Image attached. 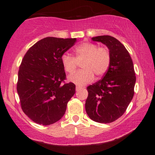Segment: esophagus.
Wrapping results in <instances>:
<instances>
[{"label": "esophagus", "instance_id": "1", "mask_svg": "<svg viewBox=\"0 0 155 155\" xmlns=\"http://www.w3.org/2000/svg\"><path fill=\"white\" fill-rule=\"evenodd\" d=\"M82 88H83L82 87H80V86H76V91H78V90H81V89H82Z\"/></svg>", "mask_w": 155, "mask_h": 155}]
</instances>
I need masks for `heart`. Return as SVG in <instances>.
<instances>
[{"label":"heart","instance_id":"1","mask_svg":"<svg viewBox=\"0 0 155 155\" xmlns=\"http://www.w3.org/2000/svg\"><path fill=\"white\" fill-rule=\"evenodd\" d=\"M76 58L68 53L63 54L61 62L65 71L73 74L77 68L78 62H81L82 70L68 76V80L78 85L86 84L94 79V74L101 76L106 73L111 61L107 49L99 48L95 44L85 42L75 49Z\"/></svg>","mask_w":155,"mask_h":155}]
</instances>
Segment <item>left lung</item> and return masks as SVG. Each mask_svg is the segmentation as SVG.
Here are the masks:
<instances>
[{"label":"left lung","mask_w":155,"mask_h":155,"mask_svg":"<svg viewBox=\"0 0 155 155\" xmlns=\"http://www.w3.org/2000/svg\"><path fill=\"white\" fill-rule=\"evenodd\" d=\"M92 40L108 47L111 61L103 79L87 88L85 110L92 120L110 123L122 116L132 101L136 80L134 67L129 52L117 38L100 35Z\"/></svg>","instance_id":"left-lung-1"}]
</instances>
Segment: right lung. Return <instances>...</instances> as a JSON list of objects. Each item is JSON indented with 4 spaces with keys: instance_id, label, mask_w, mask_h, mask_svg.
I'll return each mask as SVG.
<instances>
[{
    "instance_id": "add662e5",
    "label": "right lung",
    "mask_w": 155,
    "mask_h": 155,
    "mask_svg": "<svg viewBox=\"0 0 155 155\" xmlns=\"http://www.w3.org/2000/svg\"><path fill=\"white\" fill-rule=\"evenodd\" d=\"M76 38L47 37L25 54L18 72L17 90L24 113L35 123L49 125L60 120L76 92L74 83H63L61 58Z\"/></svg>"
}]
</instances>
